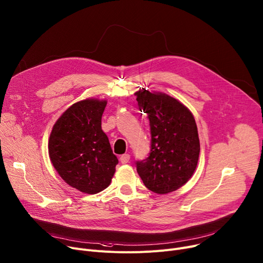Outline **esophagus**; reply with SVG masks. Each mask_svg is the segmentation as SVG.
<instances>
[{
	"instance_id": "obj_1",
	"label": "esophagus",
	"mask_w": 263,
	"mask_h": 263,
	"mask_svg": "<svg viewBox=\"0 0 263 263\" xmlns=\"http://www.w3.org/2000/svg\"><path fill=\"white\" fill-rule=\"evenodd\" d=\"M119 161H120L121 164H128L129 161H130V154H128V153L122 154V155L119 157Z\"/></svg>"
}]
</instances>
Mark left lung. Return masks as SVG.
Segmentation results:
<instances>
[{
    "instance_id": "8db88e82",
    "label": "left lung",
    "mask_w": 263,
    "mask_h": 263,
    "mask_svg": "<svg viewBox=\"0 0 263 263\" xmlns=\"http://www.w3.org/2000/svg\"><path fill=\"white\" fill-rule=\"evenodd\" d=\"M141 111L150 122L151 149L147 159L136 162L145 186L164 195L182 187L194 174L200 154L196 120L176 98L146 89L135 93Z\"/></svg>"
}]
</instances>
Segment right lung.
Segmentation results:
<instances>
[{
	"instance_id": "right-lung-1",
	"label": "right lung",
	"mask_w": 263,
	"mask_h": 263,
	"mask_svg": "<svg viewBox=\"0 0 263 263\" xmlns=\"http://www.w3.org/2000/svg\"><path fill=\"white\" fill-rule=\"evenodd\" d=\"M106 100L89 98L69 107L56 121L48 139L49 159L69 186L95 195L106 189L118 164L101 129Z\"/></svg>"
}]
</instances>
